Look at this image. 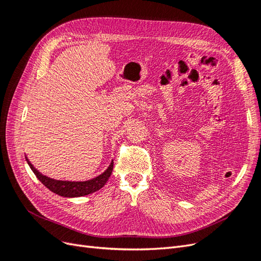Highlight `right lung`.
<instances>
[{
	"label": "right lung",
	"instance_id": "obj_1",
	"mask_svg": "<svg viewBox=\"0 0 261 261\" xmlns=\"http://www.w3.org/2000/svg\"><path fill=\"white\" fill-rule=\"evenodd\" d=\"M26 161L30 169L33 170L35 173V175L37 178L41 181V183L46 187L49 188L51 192L54 194H58L62 197H82L92 194L94 192L99 191L100 188L103 187L106 183L108 181L109 177L111 176L112 171H113V161L111 164L109 165V168L100 174L99 176L91 178L89 180H85V181H70V180H58V179H53L50 178L45 175H42L40 172H39L33 164L30 163V161L27 159L26 156Z\"/></svg>",
	"mask_w": 261,
	"mask_h": 261
}]
</instances>
